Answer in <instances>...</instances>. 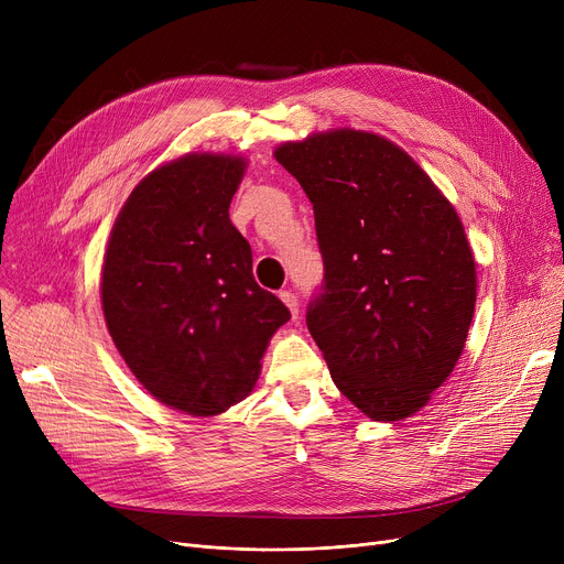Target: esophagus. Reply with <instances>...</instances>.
I'll list each match as a JSON object with an SVG mask.
<instances>
[{
    "label": "esophagus",
    "mask_w": 564,
    "mask_h": 564,
    "mask_svg": "<svg viewBox=\"0 0 564 564\" xmlns=\"http://www.w3.org/2000/svg\"><path fill=\"white\" fill-rule=\"evenodd\" d=\"M279 297H281V302L290 308L292 319H297V317H300V300H297V294L290 292V290H281Z\"/></svg>",
    "instance_id": "34e87169"
}]
</instances>
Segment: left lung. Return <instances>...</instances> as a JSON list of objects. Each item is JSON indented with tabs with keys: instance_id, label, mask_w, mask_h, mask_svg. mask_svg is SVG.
<instances>
[{
	"instance_id": "8db88e82",
	"label": "left lung",
	"mask_w": 564,
	"mask_h": 564,
	"mask_svg": "<svg viewBox=\"0 0 564 564\" xmlns=\"http://www.w3.org/2000/svg\"><path fill=\"white\" fill-rule=\"evenodd\" d=\"M274 158L313 203L324 279L306 324L334 383L372 421L411 416L453 372L476 311L455 207L372 132H317Z\"/></svg>"
}]
</instances>
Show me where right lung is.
Returning <instances> with one entry per match:
<instances>
[{"label":"right lung","instance_id":"add662e5","mask_svg":"<svg viewBox=\"0 0 564 564\" xmlns=\"http://www.w3.org/2000/svg\"><path fill=\"white\" fill-rule=\"evenodd\" d=\"M247 162L177 158L128 196L102 264L109 336L143 389L189 416H217L256 387L260 359L290 319L251 272L228 217Z\"/></svg>","mask_w":564,"mask_h":564}]
</instances>
